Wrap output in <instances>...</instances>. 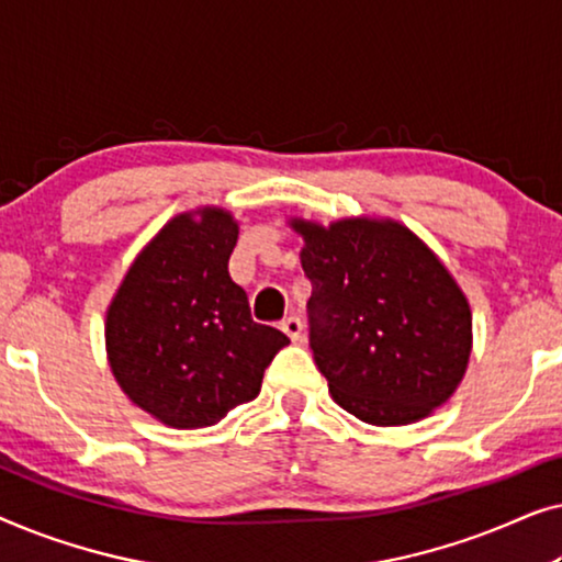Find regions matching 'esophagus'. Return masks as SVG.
Listing matches in <instances>:
<instances>
[{
	"label": "esophagus",
	"mask_w": 562,
	"mask_h": 562,
	"mask_svg": "<svg viewBox=\"0 0 562 562\" xmlns=\"http://www.w3.org/2000/svg\"><path fill=\"white\" fill-rule=\"evenodd\" d=\"M281 329H283V333H286L289 337H291V340H299V337H302V329H304V322L302 319H299L296 317V314H291V317H286V319H283L281 322Z\"/></svg>",
	"instance_id": "1"
}]
</instances>
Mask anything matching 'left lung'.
I'll list each match as a JSON object with an SVG mask.
<instances>
[{
	"label": "left lung",
	"mask_w": 562,
	"mask_h": 562,
	"mask_svg": "<svg viewBox=\"0 0 562 562\" xmlns=\"http://www.w3.org/2000/svg\"><path fill=\"white\" fill-rule=\"evenodd\" d=\"M294 227L312 281L310 345L335 402L381 427L448 402L471 356V310L435 252L396 222Z\"/></svg>",
	"instance_id": "obj_1"
}]
</instances>
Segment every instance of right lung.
<instances>
[{"label":"right lung","instance_id":"add662e5","mask_svg":"<svg viewBox=\"0 0 562 562\" xmlns=\"http://www.w3.org/2000/svg\"><path fill=\"white\" fill-rule=\"evenodd\" d=\"M237 225L227 212L181 214L130 268L106 312L112 373L133 402L168 427L217 425L258 396L289 337L250 317L229 279Z\"/></svg>","mask_w":562,"mask_h":562}]
</instances>
